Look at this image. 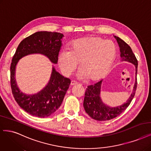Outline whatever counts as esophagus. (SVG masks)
Listing matches in <instances>:
<instances>
[{"instance_id": "34e87169", "label": "esophagus", "mask_w": 151, "mask_h": 151, "mask_svg": "<svg viewBox=\"0 0 151 151\" xmlns=\"http://www.w3.org/2000/svg\"><path fill=\"white\" fill-rule=\"evenodd\" d=\"M77 84V82L76 81H73V80H72L71 81V82H70V85L71 86H74V85H76Z\"/></svg>"}]
</instances>
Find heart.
I'll return each mask as SVG.
<instances>
[{
  "label": "heart",
  "instance_id": "1",
  "mask_svg": "<svg viewBox=\"0 0 151 151\" xmlns=\"http://www.w3.org/2000/svg\"><path fill=\"white\" fill-rule=\"evenodd\" d=\"M116 46L111 40L90 37L74 40L70 50H62L59 64L65 76H70L80 62L79 76L90 81L100 79L107 72L115 59Z\"/></svg>",
  "mask_w": 151,
  "mask_h": 151
}]
</instances>
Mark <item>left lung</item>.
Listing matches in <instances>:
<instances>
[{
    "mask_svg": "<svg viewBox=\"0 0 151 151\" xmlns=\"http://www.w3.org/2000/svg\"><path fill=\"white\" fill-rule=\"evenodd\" d=\"M116 39L117 43L120 47L121 57L122 61H127L131 62L136 66V79L135 82L132 93L127 100L122 106L116 107H108L102 102L100 97L101 87L102 80L96 83L95 84L87 86L85 92V97L84 99V107L87 114L91 118L99 121H105L111 120L124 112L127 107L130 105L132 100L136 93L137 81V60L130 47L127 43L119 37L114 36Z\"/></svg>",
    "mask_w": 151,
    "mask_h": 151,
    "instance_id": "8db88e82",
    "label": "left lung"
}]
</instances>
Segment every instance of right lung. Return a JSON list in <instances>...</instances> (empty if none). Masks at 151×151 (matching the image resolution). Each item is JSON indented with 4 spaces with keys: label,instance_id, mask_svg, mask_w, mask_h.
<instances>
[{
    "label": "right lung",
    "instance_id": "obj_1",
    "mask_svg": "<svg viewBox=\"0 0 151 151\" xmlns=\"http://www.w3.org/2000/svg\"><path fill=\"white\" fill-rule=\"evenodd\" d=\"M64 35L59 32L40 31L21 41L13 56L10 64V86L15 101L25 111L38 117L50 116L60 106L70 80L57 72L54 67L48 84L34 95H26L20 92L15 79V66L20 59L30 54H42L54 64L58 61L59 52Z\"/></svg>",
    "mask_w": 151,
    "mask_h": 151
}]
</instances>
